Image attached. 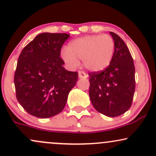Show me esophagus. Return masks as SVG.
<instances>
[{
  "mask_svg": "<svg viewBox=\"0 0 156 156\" xmlns=\"http://www.w3.org/2000/svg\"><path fill=\"white\" fill-rule=\"evenodd\" d=\"M78 77L79 78H87V75L84 72H82V71H79L78 72Z\"/></svg>",
  "mask_w": 156,
  "mask_h": 156,
  "instance_id": "esophagus-1",
  "label": "esophagus"
}]
</instances>
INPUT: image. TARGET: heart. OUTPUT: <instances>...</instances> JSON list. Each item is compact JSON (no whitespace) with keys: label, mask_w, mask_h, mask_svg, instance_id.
Segmentation results:
<instances>
[{"label":"heart","mask_w":156,"mask_h":156,"mask_svg":"<svg viewBox=\"0 0 156 156\" xmlns=\"http://www.w3.org/2000/svg\"><path fill=\"white\" fill-rule=\"evenodd\" d=\"M115 52V42L108 35H90L78 37L68 44L61 58L74 67L83 60L85 69L92 73L103 71L110 64Z\"/></svg>","instance_id":"obj_1"}]
</instances>
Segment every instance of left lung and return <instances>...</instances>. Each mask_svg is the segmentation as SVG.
<instances>
[{"label":"left lung","instance_id":"8db88e82","mask_svg":"<svg viewBox=\"0 0 156 156\" xmlns=\"http://www.w3.org/2000/svg\"><path fill=\"white\" fill-rule=\"evenodd\" d=\"M115 42V52L108 67L90 73V100L98 112L114 118L126 112L132 105L136 81L133 58L124 41L109 32Z\"/></svg>","mask_w":156,"mask_h":156}]
</instances>
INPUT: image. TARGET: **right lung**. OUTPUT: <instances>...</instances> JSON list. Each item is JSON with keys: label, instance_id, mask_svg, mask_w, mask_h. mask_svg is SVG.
Returning a JSON list of instances; mask_svg holds the SVG:
<instances>
[{"label": "right lung", "instance_id": "obj_1", "mask_svg": "<svg viewBox=\"0 0 156 156\" xmlns=\"http://www.w3.org/2000/svg\"><path fill=\"white\" fill-rule=\"evenodd\" d=\"M65 33L39 34L23 48L18 60L14 83L16 97L28 113L41 119L59 114L78 74L63 66L61 49Z\"/></svg>", "mask_w": 156, "mask_h": 156}]
</instances>
